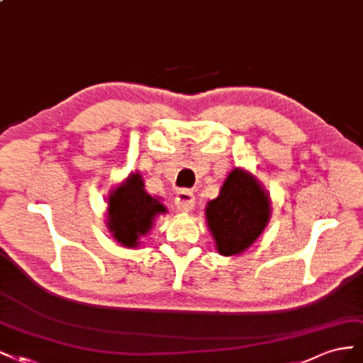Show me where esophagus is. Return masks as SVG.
Masks as SVG:
<instances>
[{"label": "esophagus", "mask_w": 363, "mask_h": 363, "mask_svg": "<svg viewBox=\"0 0 363 363\" xmlns=\"http://www.w3.org/2000/svg\"><path fill=\"white\" fill-rule=\"evenodd\" d=\"M196 203L194 194L190 190H179L177 197H174V205L179 211H191Z\"/></svg>", "instance_id": "34e87169"}]
</instances>
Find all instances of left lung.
<instances>
[{
    "mask_svg": "<svg viewBox=\"0 0 363 363\" xmlns=\"http://www.w3.org/2000/svg\"><path fill=\"white\" fill-rule=\"evenodd\" d=\"M270 218V199L250 173H229L220 194L206 206L208 226L220 255L242 253L258 238Z\"/></svg>",
    "mask_w": 363,
    "mask_h": 363,
    "instance_id": "8db88e82",
    "label": "left lung"
}]
</instances>
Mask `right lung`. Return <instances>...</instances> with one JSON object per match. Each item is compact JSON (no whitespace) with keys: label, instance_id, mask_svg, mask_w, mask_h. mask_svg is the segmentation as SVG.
I'll return each instance as SVG.
<instances>
[{"label":"right lung","instance_id":"right-lung-1","mask_svg":"<svg viewBox=\"0 0 363 363\" xmlns=\"http://www.w3.org/2000/svg\"><path fill=\"white\" fill-rule=\"evenodd\" d=\"M108 229L125 247H137L138 238L150 229L152 221L166 213L164 205L145 191L142 177L131 173L108 199Z\"/></svg>","mask_w":363,"mask_h":363}]
</instances>
